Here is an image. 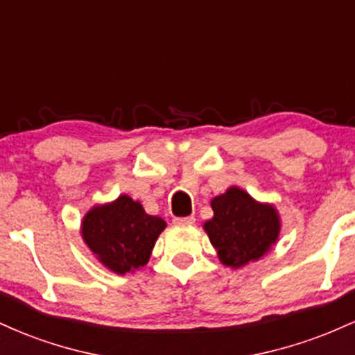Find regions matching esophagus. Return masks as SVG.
<instances>
[{
    "mask_svg": "<svg viewBox=\"0 0 355 355\" xmlns=\"http://www.w3.org/2000/svg\"><path fill=\"white\" fill-rule=\"evenodd\" d=\"M175 225H182V227H190L195 223V217H175L173 218Z\"/></svg>",
    "mask_w": 355,
    "mask_h": 355,
    "instance_id": "obj_1",
    "label": "esophagus"
}]
</instances>
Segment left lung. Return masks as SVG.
Masks as SVG:
<instances>
[{
    "mask_svg": "<svg viewBox=\"0 0 355 355\" xmlns=\"http://www.w3.org/2000/svg\"><path fill=\"white\" fill-rule=\"evenodd\" d=\"M214 217L203 223L210 243L223 266L240 268L257 262L275 245L280 235V215L275 205L259 202L239 187L210 202Z\"/></svg>",
    "mask_w": 355,
    "mask_h": 355,
    "instance_id": "8db88e82",
    "label": "left lung"
}]
</instances>
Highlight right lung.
Returning a JSON list of instances; mask_svg holds the SVG:
<instances>
[{
  "label": "right lung",
  "mask_w": 355,
  "mask_h": 355,
  "mask_svg": "<svg viewBox=\"0 0 355 355\" xmlns=\"http://www.w3.org/2000/svg\"><path fill=\"white\" fill-rule=\"evenodd\" d=\"M166 222L148 215L138 200L121 193L113 202L93 205L81 220V239L96 260L118 275L148 263Z\"/></svg>",
  "instance_id": "add662e5"
}]
</instances>
